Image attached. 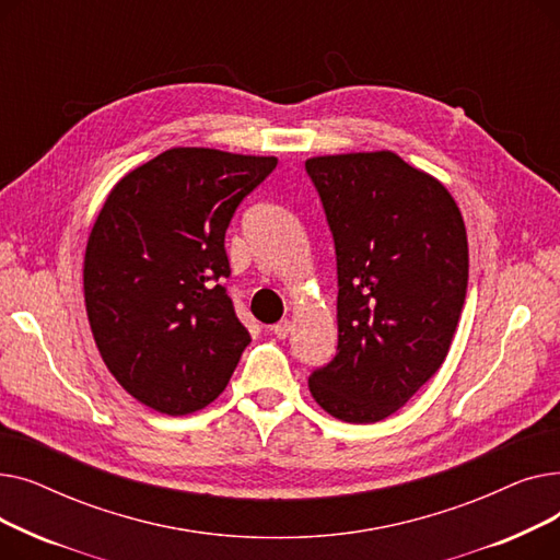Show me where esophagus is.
I'll list each match as a JSON object with an SVG mask.
<instances>
[{"label":"esophagus","instance_id":"1","mask_svg":"<svg viewBox=\"0 0 560 560\" xmlns=\"http://www.w3.org/2000/svg\"><path fill=\"white\" fill-rule=\"evenodd\" d=\"M290 331H292V322L290 319H281V322H277V325L272 327V334L277 338H285Z\"/></svg>","mask_w":560,"mask_h":560}]
</instances>
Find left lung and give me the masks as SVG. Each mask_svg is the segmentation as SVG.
<instances>
[{"label":"left lung","mask_w":560,"mask_h":560,"mask_svg":"<svg viewBox=\"0 0 560 560\" xmlns=\"http://www.w3.org/2000/svg\"><path fill=\"white\" fill-rule=\"evenodd\" d=\"M338 265V351L308 376L329 416L370 424L413 397L447 359L467 292L460 209L395 152L306 161Z\"/></svg>","instance_id":"1"}]
</instances>
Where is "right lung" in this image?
Instances as JSON below:
<instances>
[{"label":"right lung","instance_id":"add662e5","mask_svg":"<svg viewBox=\"0 0 560 560\" xmlns=\"http://www.w3.org/2000/svg\"><path fill=\"white\" fill-rule=\"evenodd\" d=\"M275 167V156L172 147L113 186L88 235L93 338L117 384L159 413L209 406L252 342L222 285L224 233Z\"/></svg>","mask_w":560,"mask_h":560}]
</instances>
